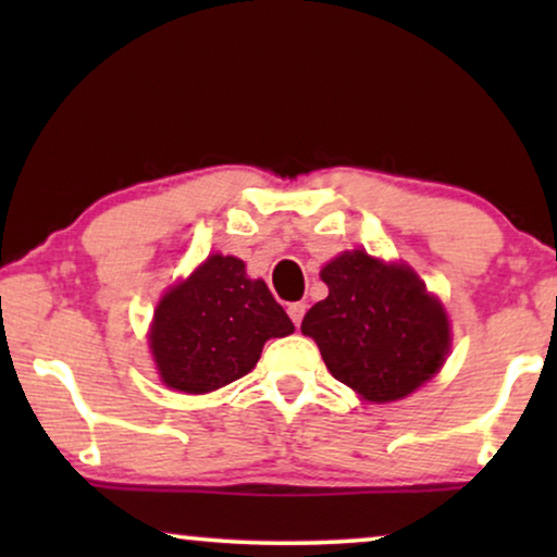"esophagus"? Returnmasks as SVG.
<instances>
[{
	"mask_svg": "<svg viewBox=\"0 0 557 557\" xmlns=\"http://www.w3.org/2000/svg\"><path fill=\"white\" fill-rule=\"evenodd\" d=\"M288 317H292V322L299 326L301 324V319H304V311H307V304H301V301H296V304H288Z\"/></svg>",
	"mask_w": 557,
	"mask_h": 557,
	"instance_id": "34e87169",
	"label": "esophagus"
}]
</instances>
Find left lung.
<instances>
[{
	"label": "left lung",
	"mask_w": 557,
	"mask_h": 557,
	"mask_svg": "<svg viewBox=\"0 0 557 557\" xmlns=\"http://www.w3.org/2000/svg\"><path fill=\"white\" fill-rule=\"evenodd\" d=\"M319 276L330 296L307 311L301 332L360 398L400 400L444 368L451 324L413 269L345 250Z\"/></svg>",
	"instance_id": "1"
}]
</instances>
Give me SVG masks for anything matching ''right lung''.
I'll list each match as a JSON object with an SVG mask.
<instances>
[{"label": "right lung", "instance_id": "1", "mask_svg": "<svg viewBox=\"0 0 557 557\" xmlns=\"http://www.w3.org/2000/svg\"><path fill=\"white\" fill-rule=\"evenodd\" d=\"M294 332L292 319L261 278L235 256H210L157 304L149 349L166 387L212 393L256 368L271 337Z\"/></svg>", "mask_w": 557, "mask_h": 557}]
</instances>
